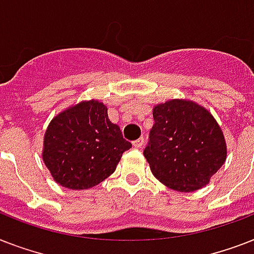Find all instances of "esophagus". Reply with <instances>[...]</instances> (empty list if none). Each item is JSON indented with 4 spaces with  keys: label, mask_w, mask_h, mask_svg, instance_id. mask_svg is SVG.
I'll list each match as a JSON object with an SVG mask.
<instances>
[{
    "label": "esophagus",
    "mask_w": 254,
    "mask_h": 254,
    "mask_svg": "<svg viewBox=\"0 0 254 254\" xmlns=\"http://www.w3.org/2000/svg\"><path fill=\"white\" fill-rule=\"evenodd\" d=\"M143 141H145V139H143V137H141V138H138V139H135V141H133V146L137 147V149L142 147Z\"/></svg>",
    "instance_id": "34e87169"
}]
</instances>
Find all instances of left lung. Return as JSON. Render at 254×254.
<instances>
[{
	"mask_svg": "<svg viewBox=\"0 0 254 254\" xmlns=\"http://www.w3.org/2000/svg\"><path fill=\"white\" fill-rule=\"evenodd\" d=\"M154 125L143 155L167 187L192 192L204 187L227 158L221 127L205 108L190 100H169L153 109Z\"/></svg>",
	"mask_w": 254,
	"mask_h": 254,
	"instance_id": "left-lung-1",
	"label": "left lung"
}]
</instances>
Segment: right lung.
I'll return each instance as SVG.
<instances>
[{
  "mask_svg": "<svg viewBox=\"0 0 254 254\" xmlns=\"http://www.w3.org/2000/svg\"><path fill=\"white\" fill-rule=\"evenodd\" d=\"M130 147L119 125L108 119V108L91 100L51 120L42 157L57 183L71 190H85L115 173L123 153Z\"/></svg>",
  "mask_w": 254,
  "mask_h": 254,
  "instance_id": "1",
  "label": "right lung"
}]
</instances>
